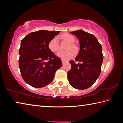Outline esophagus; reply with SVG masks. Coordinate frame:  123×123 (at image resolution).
I'll return each mask as SVG.
<instances>
[{
  "mask_svg": "<svg viewBox=\"0 0 123 123\" xmlns=\"http://www.w3.org/2000/svg\"><path fill=\"white\" fill-rule=\"evenodd\" d=\"M61 61H62V63L63 64L66 62V61H64V60H61Z\"/></svg>",
  "mask_w": 123,
  "mask_h": 123,
  "instance_id": "34e87169",
  "label": "esophagus"
}]
</instances>
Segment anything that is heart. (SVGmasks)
I'll list each match as a JSON object with an SVG mask.
<instances>
[{
	"label": "heart",
	"instance_id": "heart-1",
	"mask_svg": "<svg viewBox=\"0 0 123 123\" xmlns=\"http://www.w3.org/2000/svg\"><path fill=\"white\" fill-rule=\"evenodd\" d=\"M62 38L69 43H70V44L67 47V49L69 50L65 51H60L56 54V55L62 60H68L72 59L75 55V51L71 49H73L74 50H76L77 49L76 45L73 43H72L74 42L75 38L72 35L68 34H63L62 35ZM48 46L50 50L52 52H56L59 49V42L57 37H54L51 39L49 42Z\"/></svg>",
	"mask_w": 123,
	"mask_h": 123
}]
</instances>
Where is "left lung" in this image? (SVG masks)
Instances as JSON below:
<instances>
[{"mask_svg":"<svg viewBox=\"0 0 123 123\" xmlns=\"http://www.w3.org/2000/svg\"><path fill=\"white\" fill-rule=\"evenodd\" d=\"M70 33L78 37L80 48L74 61L69 62L72 68L68 72V80L75 88L87 89L94 84L100 74L103 60L101 45L94 35L84 31ZM76 61L80 63L76 64Z\"/></svg>","mask_w":123,"mask_h":123,"instance_id":"obj_1","label":"left lung"}]
</instances>
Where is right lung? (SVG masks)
I'll return each mask as SVG.
<instances>
[{
	"label": "right lung",
	"mask_w": 123,
	"mask_h": 123,
	"mask_svg": "<svg viewBox=\"0 0 123 123\" xmlns=\"http://www.w3.org/2000/svg\"><path fill=\"white\" fill-rule=\"evenodd\" d=\"M60 31L39 30L31 32L21 41L19 68L23 80L35 88L47 86L53 80L62 62L49 49L48 43Z\"/></svg>",
	"instance_id": "add662e5"
}]
</instances>
